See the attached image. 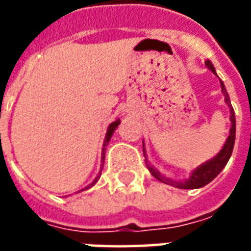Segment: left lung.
<instances>
[{
    "instance_id": "1",
    "label": "left lung",
    "mask_w": 251,
    "mask_h": 251,
    "mask_svg": "<svg viewBox=\"0 0 251 251\" xmlns=\"http://www.w3.org/2000/svg\"><path fill=\"white\" fill-rule=\"evenodd\" d=\"M205 67H207L208 70H211V71L214 72V74L216 75L215 67L212 66V63H211L210 60H207V62H205ZM216 76H218V75H216ZM219 82H221L222 93H223V95H225V102H226V104L228 106V109H230V122H231L230 133H228V137H227L226 142H225L223 148L219 151V153L215 154L212 158H210V160H207V161L201 164V165H199L198 168H195L194 171L191 172V175H189L188 179L184 180V181H176V180L165 177L164 175L160 174L157 169L154 168L152 164L148 161V154H147V149H145V144L142 142V147H144V156H145V161H147L148 169H149V172H151L156 179L160 180L161 183H165V184H168V185H174V187H176V188H181V189L201 188V187H204V185L208 184L210 181H212L218 175L221 174L222 169L226 167L227 161H228L230 157H231L232 149H234V142H235V113H234L231 102H230V97H228V94H227L225 84H223V82H222L221 79H219Z\"/></svg>"
}]
</instances>
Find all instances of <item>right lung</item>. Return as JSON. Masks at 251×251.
Masks as SVG:
<instances>
[{
	"label": "right lung",
	"mask_w": 251,
	"mask_h": 251,
	"mask_svg": "<svg viewBox=\"0 0 251 251\" xmlns=\"http://www.w3.org/2000/svg\"><path fill=\"white\" fill-rule=\"evenodd\" d=\"M121 124V121L120 120H115L114 122H111L109 125V127H107V131H106V136H104V141H103V148H102V158H100V171H99V174L98 176L95 177V179L93 180V183L91 184H88L87 187H84L83 189H80V191H77V192H82V191H86V189L88 188H91L93 185L97 184V181L99 180V177H100V174H102V167H103V164H104V153H106V147L109 145V141H110V138H111V136H113V133L115 131V129L118 127V125Z\"/></svg>",
	"instance_id": "1"
}]
</instances>
